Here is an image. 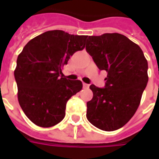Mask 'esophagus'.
Instances as JSON below:
<instances>
[{"label": "esophagus", "mask_w": 159, "mask_h": 159, "mask_svg": "<svg viewBox=\"0 0 159 159\" xmlns=\"http://www.w3.org/2000/svg\"><path fill=\"white\" fill-rule=\"evenodd\" d=\"M83 88H85V89H89V84H87V83H83Z\"/></svg>", "instance_id": "obj_1"}]
</instances>
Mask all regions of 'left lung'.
Masks as SVG:
<instances>
[{
    "instance_id": "obj_1",
    "label": "left lung",
    "mask_w": 159,
    "mask_h": 159,
    "mask_svg": "<svg viewBox=\"0 0 159 159\" xmlns=\"http://www.w3.org/2000/svg\"><path fill=\"white\" fill-rule=\"evenodd\" d=\"M86 51L107 72L105 88L90 85L93 95L87 102V118L101 130H117L139 107L148 82L147 60L139 46L118 33L88 36Z\"/></svg>"
}]
</instances>
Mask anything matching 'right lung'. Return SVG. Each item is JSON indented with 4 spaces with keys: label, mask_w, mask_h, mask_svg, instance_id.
Wrapping results in <instances>:
<instances>
[{
    "label": "right lung",
    "mask_w": 159,
    "mask_h": 159,
    "mask_svg": "<svg viewBox=\"0 0 159 159\" xmlns=\"http://www.w3.org/2000/svg\"><path fill=\"white\" fill-rule=\"evenodd\" d=\"M87 38L49 30L30 40L18 56L14 77L19 103L37 126L49 128L61 122L68 100L83 89L81 81L60 75L70 57L85 48Z\"/></svg>",
    "instance_id": "right-lung-1"
}]
</instances>
